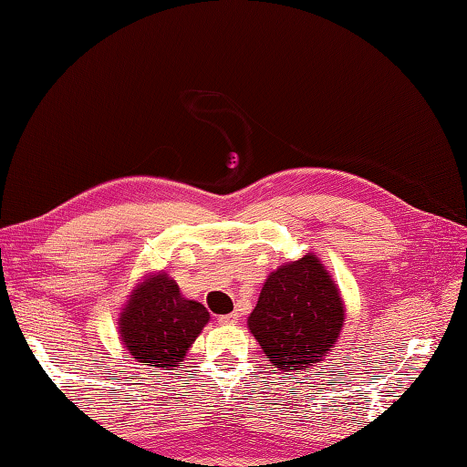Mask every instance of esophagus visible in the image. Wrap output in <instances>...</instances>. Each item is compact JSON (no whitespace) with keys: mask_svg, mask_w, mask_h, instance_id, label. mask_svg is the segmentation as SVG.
Here are the masks:
<instances>
[{"mask_svg":"<svg viewBox=\"0 0 467 467\" xmlns=\"http://www.w3.org/2000/svg\"><path fill=\"white\" fill-rule=\"evenodd\" d=\"M236 321H239V315H236V313H228V315L218 317V323H221V325H234Z\"/></svg>","mask_w":467,"mask_h":467,"instance_id":"34e87169","label":"esophagus"}]
</instances>
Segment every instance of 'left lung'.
<instances>
[{"label":"left lung","instance_id":"obj_1","mask_svg":"<svg viewBox=\"0 0 467 467\" xmlns=\"http://www.w3.org/2000/svg\"><path fill=\"white\" fill-rule=\"evenodd\" d=\"M345 305L319 256L281 265L263 285L249 329L266 359L281 371L319 365L341 335Z\"/></svg>","mask_w":467,"mask_h":467}]
</instances>
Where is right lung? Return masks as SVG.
Listing matches in <instances>:
<instances>
[{
	"label": "right lung",
	"mask_w": 467,
	"mask_h": 467,
	"mask_svg": "<svg viewBox=\"0 0 467 467\" xmlns=\"http://www.w3.org/2000/svg\"><path fill=\"white\" fill-rule=\"evenodd\" d=\"M211 319L204 305L191 301L166 273H152L136 285L118 319L122 345L140 365L172 369Z\"/></svg>",
	"instance_id": "add662e5"
}]
</instances>
